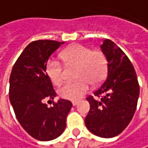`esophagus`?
<instances>
[{"mask_svg": "<svg viewBox=\"0 0 148 148\" xmlns=\"http://www.w3.org/2000/svg\"><path fill=\"white\" fill-rule=\"evenodd\" d=\"M77 103H78V101H72V105L73 106H76Z\"/></svg>", "mask_w": 148, "mask_h": 148, "instance_id": "1", "label": "esophagus"}]
</instances>
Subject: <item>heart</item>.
Returning a JSON list of instances; mask_svg holds the SVG:
<instances>
[{
	"instance_id": "b5f03b06",
	"label": "heart",
	"mask_w": 148,
	"mask_h": 148,
	"mask_svg": "<svg viewBox=\"0 0 148 148\" xmlns=\"http://www.w3.org/2000/svg\"><path fill=\"white\" fill-rule=\"evenodd\" d=\"M61 59L69 68L76 66L75 78L77 79L59 88V95L65 99H80L88 92L90 83H100L107 74L108 60L102 50H92L88 46L76 44L62 51ZM46 73L55 85H60L65 77L66 68L58 59L51 58L46 65Z\"/></svg>"
}]
</instances>
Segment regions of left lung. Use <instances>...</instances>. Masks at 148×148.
I'll return each mask as SVG.
<instances>
[{
	"instance_id": "8db88e82",
	"label": "left lung",
	"mask_w": 148,
	"mask_h": 148,
	"mask_svg": "<svg viewBox=\"0 0 148 148\" xmlns=\"http://www.w3.org/2000/svg\"><path fill=\"white\" fill-rule=\"evenodd\" d=\"M101 49L108 60L107 78L93 96L87 98L90 110L85 125L92 134L111 138L121 134L132 121L140 86L134 66L121 48L106 38Z\"/></svg>"
}]
</instances>
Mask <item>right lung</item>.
I'll use <instances>...</instances> for the list:
<instances>
[{"instance_id":"add662e5","label":"right lung","mask_w":148,"mask_h":148,"mask_svg":"<svg viewBox=\"0 0 148 148\" xmlns=\"http://www.w3.org/2000/svg\"><path fill=\"white\" fill-rule=\"evenodd\" d=\"M64 42L33 41L22 52L10 76L9 98L16 119L32 137L50 141L62 134L71 102L60 99L48 107L56 93L46 73L49 56Z\"/></svg>"}]
</instances>
